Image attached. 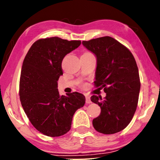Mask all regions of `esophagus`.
Here are the masks:
<instances>
[{"label":"esophagus","mask_w":160,"mask_h":160,"mask_svg":"<svg viewBox=\"0 0 160 160\" xmlns=\"http://www.w3.org/2000/svg\"><path fill=\"white\" fill-rule=\"evenodd\" d=\"M85 98H86V103H87V104H90V103H92L90 96L86 95L85 96Z\"/></svg>","instance_id":"esophagus-1"}]
</instances>
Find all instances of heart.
Wrapping results in <instances>:
<instances>
[{
  "instance_id": "heart-1",
  "label": "heart",
  "mask_w": 160,
  "mask_h": 160,
  "mask_svg": "<svg viewBox=\"0 0 160 160\" xmlns=\"http://www.w3.org/2000/svg\"><path fill=\"white\" fill-rule=\"evenodd\" d=\"M86 53H88V52H86Z\"/></svg>"
}]
</instances>
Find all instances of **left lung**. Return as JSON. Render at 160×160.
Here are the masks:
<instances>
[{
  "instance_id": "left-lung-1",
  "label": "left lung",
  "mask_w": 160,
  "mask_h": 160,
  "mask_svg": "<svg viewBox=\"0 0 160 160\" xmlns=\"http://www.w3.org/2000/svg\"><path fill=\"white\" fill-rule=\"evenodd\" d=\"M82 44L97 57L94 85L107 94L104 99L91 97L101 108L93 126L103 134L116 133L128 125L137 108L140 81L136 61L128 48L111 37L83 41Z\"/></svg>"
}]
</instances>
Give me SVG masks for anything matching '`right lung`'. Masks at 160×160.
I'll list each match as a JSON object with an SVG mask.
<instances>
[{
	"label": "right lung",
	"instance_id": "right-lung-1",
	"mask_svg": "<svg viewBox=\"0 0 160 160\" xmlns=\"http://www.w3.org/2000/svg\"><path fill=\"white\" fill-rule=\"evenodd\" d=\"M80 44V40L57 37L41 39L32 45L24 59L19 90L21 104L34 128L47 136L68 132L75 112L85 103L82 94L61 96L58 90L62 61Z\"/></svg>",
	"mask_w": 160,
	"mask_h": 160
}]
</instances>
